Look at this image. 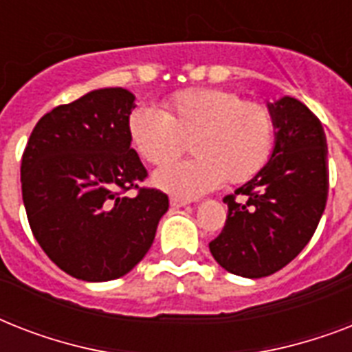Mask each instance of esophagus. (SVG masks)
Segmentation results:
<instances>
[{"label": "esophagus", "instance_id": "1", "mask_svg": "<svg viewBox=\"0 0 352 352\" xmlns=\"http://www.w3.org/2000/svg\"><path fill=\"white\" fill-rule=\"evenodd\" d=\"M170 204L173 206V208H182V206L190 204V201H188V199H182V197H171Z\"/></svg>", "mask_w": 352, "mask_h": 352}]
</instances>
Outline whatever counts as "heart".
Returning <instances> with one entry per match:
<instances>
[{
	"label": "heart",
	"instance_id": "obj_1",
	"mask_svg": "<svg viewBox=\"0 0 352 352\" xmlns=\"http://www.w3.org/2000/svg\"><path fill=\"white\" fill-rule=\"evenodd\" d=\"M133 146L151 164L181 157L192 140L193 157L155 171L153 182L177 197L192 199L221 182L250 181L267 164L276 142L270 109L228 89H188L166 104V113L138 106L127 120Z\"/></svg>",
	"mask_w": 352,
	"mask_h": 352
}]
</instances>
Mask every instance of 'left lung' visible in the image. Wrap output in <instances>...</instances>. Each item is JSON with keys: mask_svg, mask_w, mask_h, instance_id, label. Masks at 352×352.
Listing matches in <instances>:
<instances>
[{"mask_svg": "<svg viewBox=\"0 0 352 352\" xmlns=\"http://www.w3.org/2000/svg\"><path fill=\"white\" fill-rule=\"evenodd\" d=\"M276 122L270 159L250 181L226 195L228 217L210 252L243 278H265L289 265L322 219L329 193L327 138L322 122L292 96L268 104ZM247 197L246 204L234 201Z\"/></svg>", "mask_w": 352, "mask_h": 352, "instance_id": "obj_1", "label": "left lung"}]
</instances>
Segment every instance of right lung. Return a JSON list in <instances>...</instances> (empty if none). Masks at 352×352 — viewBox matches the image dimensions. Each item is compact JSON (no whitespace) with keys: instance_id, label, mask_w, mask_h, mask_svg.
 Wrapping results in <instances>:
<instances>
[{"instance_id":"obj_1","label":"right lung","mask_w":352,"mask_h":352,"mask_svg":"<svg viewBox=\"0 0 352 352\" xmlns=\"http://www.w3.org/2000/svg\"><path fill=\"white\" fill-rule=\"evenodd\" d=\"M135 95L95 89L38 120L21 159L30 230L49 259L84 281H111L153 245L168 195L138 188L148 171L131 148ZM137 187V198L121 193Z\"/></svg>"}]
</instances>
